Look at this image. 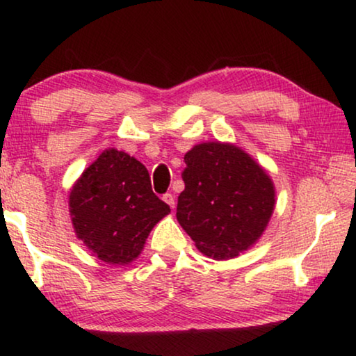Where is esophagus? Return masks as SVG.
Returning <instances> with one entry per match:
<instances>
[{
    "mask_svg": "<svg viewBox=\"0 0 356 356\" xmlns=\"http://www.w3.org/2000/svg\"><path fill=\"white\" fill-rule=\"evenodd\" d=\"M163 201L165 202H167L168 204V206L170 207H172V209H175V196H173V194H170V193H167V194H163Z\"/></svg>",
    "mask_w": 356,
    "mask_h": 356,
    "instance_id": "1",
    "label": "esophagus"
}]
</instances>
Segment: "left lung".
I'll return each instance as SVG.
<instances>
[{
    "label": "left lung",
    "instance_id": "left-lung-1",
    "mask_svg": "<svg viewBox=\"0 0 356 356\" xmlns=\"http://www.w3.org/2000/svg\"><path fill=\"white\" fill-rule=\"evenodd\" d=\"M177 218L202 254L232 259L254 246L275 209L269 173L230 143H201L184 154Z\"/></svg>",
    "mask_w": 356,
    "mask_h": 356
}]
</instances>
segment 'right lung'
<instances>
[{
  "label": "right lung",
  "instance_id": "right-lung-1",
  "mask_svg": "<svg viewBox=\"0 0 356 356\" xmlns=\"http://www.w3.org/2000/svg\"><path fill=\"white\" fill-rule=\"evenodd\" d=\"M170 206L150 186L147 168L129 154L105 149L70 191L76 236L106 264L126 266L144 250Z\"/></svg>",
  "mask_w": 356,
  "mask_h": 356
}]
</instances>
